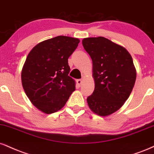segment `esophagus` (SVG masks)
<instances>
[{"mask_svg":"<svg viewBox=\"0 0 154 154\" xmlns=\"http://www.w3.org/2000/svg\"><path fill=\"white\" fill-rule=\"evenodd\" d=\"M77 85H82V80L81 79H77Z\"/></svg>","mask_w":154,"mask_h":154,"instance_id":"obj_1","label":"esophagus"}]
</instances>
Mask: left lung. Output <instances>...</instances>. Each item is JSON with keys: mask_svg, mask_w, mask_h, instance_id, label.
Returning a JSON list of instances; mask_svg holds the SVG:
<instances>
[{"mask_svg": "<svg viewBox=\"0 0 154 154\" xmlns=\"http://www.w3.org/2000/svg\"><path fill=\"white\" fill-rule=\"evenodd\" d=\"M82 45L92 59L95 80L88 104L98 116H109L123 106L134 87L136 71L132 57L123 47L105 37L83 38Z\"/></svg>", "mask_w": 154, "mask_h": 154, "instance_id": "left-lung-1", "label": "left lung"}]
</instances>
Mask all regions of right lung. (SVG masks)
Segmentation results:
<instances>
[{
	"label": "right lung",
	"instance_id": "obj_1",
	"mask_svg": "<svg viewBox=\"0 0 154 154\" xmlns=\"http://www.w3.org/2000/svg\"><path fill=\"white\" fill-rule=\"evenodd\" d=\"M79 43L77 38L59 36L40 42L28 54L22 85L32 104L44 113L61 110L75 90V81L68 75V58Z\"/></svg>",
	"mask_w": 154,
	"mask_h": 154
}]
</instances>
